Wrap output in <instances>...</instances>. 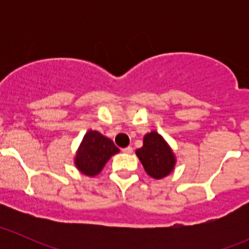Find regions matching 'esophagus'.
Returning <instances> with one entry per match:
<instances>
[{"label": "esophagus", "mask_w": 249, "mask_h": 249, "mask_svg": "<svg viewBox=\"0 0 249 249\" xmlns=\"http://www.w3.org/2000/svg\"><path fill=\"white\" fill-rule=\"evenodd\" d=\"M122 150L124 153H126V154H130V153H132V150H134V149H132V147H130V145H129V147H126V148H123Z\"/></svg>", "instance_id": "34e87169"}]
</instances>
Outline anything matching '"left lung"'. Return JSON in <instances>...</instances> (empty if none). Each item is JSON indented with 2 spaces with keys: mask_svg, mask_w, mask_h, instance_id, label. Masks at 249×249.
Listing matches in <instances>:
<instances>
[{
  "mask_svg": "<svg viewBox=\"0 0 249 249\" xmlns=\"http://www.w3.org/2000/svg\"><path fill=\"white\" fill-rule=\"evenodd\" d=\"M145 172L155 179H161L172 172L176 158L172 149L158 132L152 131L143 137V147L136 150Z\"/></svg>",
  "mask_w": 249,
  "mask_h": 249,
  "instance_id": "left-lung-1",
  "label": "left lung"
}]
</instances>
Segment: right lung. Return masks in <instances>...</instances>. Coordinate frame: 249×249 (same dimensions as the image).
I'll list each match as a JSON object with an SVG mask.
<instances>
[{"instance_id":"add662e5","label":"right lung","mask_w":249,"mask_h":249,"mask_svg":"<svg viewBox=\"0 0 249 249\" xmlns=\"http://www.w3.org/2000/svg\"><path fill=\"white\" fill-rule=\"evenodd\" d=\"M118 152L119 149L113 141L100 132L89 130L80 143L74 164L80 172L92 177L101 172L109 158Z\"/></svg>"}]
</instances>
